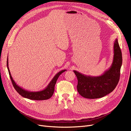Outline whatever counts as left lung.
Here are the masks:
<instances>
[{"label": "left lung", "instance_id": "obj_1", "mask_svg": "<svg viewBox=\"0 0 131 131\" xmlns=\"http://www.w3.org/2000/svg\"><path fill=\"white\" fill-rule=\"evenodd\" d=\"M122 53L117 39L114 42L113 61L110 68L100 76L86 75L74 70L78 79L77 90L81 96L89 99L102 98L115 89L120 76Z\"/></svg>", "mask_w": 131, "mask_h": 131}]
</instances>
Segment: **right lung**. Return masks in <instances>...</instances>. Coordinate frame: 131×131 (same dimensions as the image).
<instances>
[{"mask_svg": "<svg viewBox=\"0 0 131 131\" xmlns=\"http://www.w3.org/2000/svg\"><path fill=\"white\" fill-rule=\"evenodd\" d=\"M7 69H8V72L10 75V78L11 79V80L12 82V84H13L16 91L17 92L21 95V96H22L23 97L29 99V100H37V101L48 100V99L50 98L52 96L54 91V86H55V84H56L58 77L62 73L66 71V69L62 70L55 75V76L53 78L52 80H51L49 85L47 86V87L45 88V89H44L41 91H36V92H31V91L26 90L21 88V87H19L18 85L16 84V83L15 81L13 80V77H11V75L9 68L8 56H7Z\"/></svg>", "mask_w": 131, "mask_h": 131, "instance_id": "obj_1", "label": "right lung"}]
</instances>
